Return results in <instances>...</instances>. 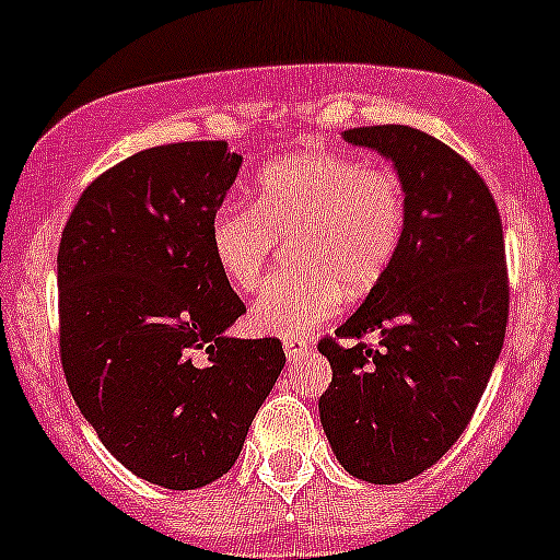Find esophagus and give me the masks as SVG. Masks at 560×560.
<instances>
[{
	"instance_id": "1",
	"label": "esophagus",
	"mask_w": 560,
	"mask_h": 560,
	"mask_svg": "<svg viewBox=\"0 0 560 560\" xmlns=\"http://www.w3.org/2000/svg\"><path fill=\"white\" fill-rule=\"evenodd\" d=\"M284 354L290 358V363H298L306 354H312V343L303 341V338H290V341H284Z\"/></svg>"
}]
</instances>
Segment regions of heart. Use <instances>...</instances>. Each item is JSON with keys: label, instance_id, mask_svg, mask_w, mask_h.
<instances>
[{"label": "heart", "instance_id": "heart-1", "mask_svg": "<svg viewBox=\"0 0 560 560\" xmlns=\"http://www.w3.org/2000/svg\"><path fill=\"white\" fill-rule=\"evenodd\" d=\"M406 233V186L389 165L338 151H303L257 175L254 206L228 202L211 222V252L224 279L254 292L281 241H295L303 268L265 284L248 312L252 330L292 338L365 295L393 265Z\"/></svg>", "mask_w": 560, "mask_h": 560}]
</instances>
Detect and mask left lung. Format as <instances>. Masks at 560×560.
<instances>
[{
	"instance_id": "1",
	"label": "left lung",
	"mask_w": 560,
	"mask_h": 560,
	"mask_svg": "<svg viewBox=\"0 0 560 560\" xmlns=\"http://www.w3.org/2000/svg\"><path fill=\"white\" fill-rule=\"evenodd\" d=\"M406 186V233L380 284L322 338L332 382L319 420L352 477L398 485L431 468L466 431L510 319L504 230L488 184L442 140L404 124L347 129ZM381 332L376 348L359 338Z\"/></svg>"
}]
</instances>
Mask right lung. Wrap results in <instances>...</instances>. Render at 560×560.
I'll list each match as a JSON object with an SVG mask.
<instances>
[{
  "label": "right lung",
  "mask_w": 560,
  "mask_h": 560,
  "mask_svg": "<svg viewBox=\"0 0 560 560\" xmlns=\"http://www.w3.org/2000/svg\"><path fill=\"white\" fill-rule=\"evenodd\" d=\"M241 162L224 140L127 156L83 189L56 257L72 398L107 453L167 490L233 468L287 363L279 338L224 336L246 306L211 222Z\"/></svg>",
  "instance_id": "1"
}]
</instances>
